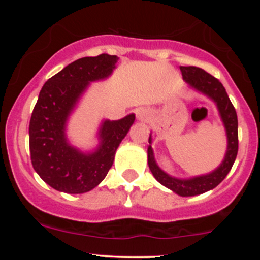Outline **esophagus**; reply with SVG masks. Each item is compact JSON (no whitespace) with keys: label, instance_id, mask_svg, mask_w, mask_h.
<instances>
[{"label":"esophagus","instance_id":"esophagus-1","mask_svg":"<svg viewBox=\"0 0 260 260\" xmlns=\"http://www.w3.org/2000/svg\"><path fill=\"white\" fill-rule=\"evenodd\" d=\"M137 118H138L139 121H147L149 118V112L144 109L138 110V111H137Z\"/></svg>","mask_w":260,"mask_h":260}]
</instances>
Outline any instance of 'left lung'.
Wrapping results in <instances>:
<instances>
[{"mask_svg": "<svg viewBox=\"0 0 260 260\" xmlns=\"http://www.w3.org/2000/svg\"><path fill=\"white\" fill-rule=\"evenodd\" d=\"M180 70L183 80L189 85V88L194 89L196 91L205 95L215 103L220 118L225 127L226 138H228V149H226L225 157H223L222 162L209 174L194 176L190 178L174 177V176L166 174L156 164L153 148H151L153 139H151L150 134L148 147V165L151 174L162 186L168 187L169 189L181 197H193L215 188L228 176L238 151V121L235 107L230 101L228 92L221 83L219 82V79L205 72L202 68L193 67V66H188V67L181 66Z\"/></svg>", "mask_w": 260, "mask_h": 260, "instance_id": "1", "label": "left lung"}]
</instances>
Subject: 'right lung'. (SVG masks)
Segmentation results:
<instances>
[{
    "label": "right lung",
    "mask_w": 260,
    "mask_h": 260,
    "mask_svg": "<svg viewBox=\"0 0 260 260\" xmlns=\"http://www.w3.org/2000/svg\"><path fill=\"white\" fill-rule=\"evenodd\" d=\"M117 61V56L107 53L79 58L41 88L29 124V148L32 168L53 189L80 194L100 184L136 120L134 113L117 121L104 120L98 132L99 145L91 151L73 147L66 134L68 118L90 83L109 78Z\"/></svg>",
    "instance_id": "obj_1"
}]
</instances>
